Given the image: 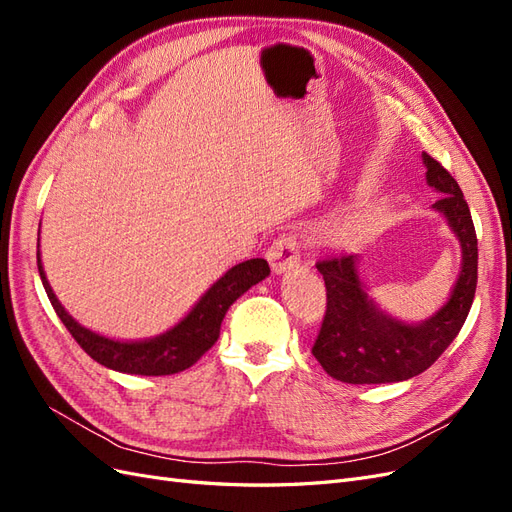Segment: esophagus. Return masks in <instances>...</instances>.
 <instances>
[{
  "label": "esophagus",
  "instance_id": "34e87169",
  "mask_svg": "<svg viewBox=\"0 0 512 512\" xmlns=\"http://www.w3.org/2000/svg\"><path fill=\"white\" fill-rule=\"evenodd\" d=\"M267 258L271 262V269L275 273H284L292 267L299 265L301 254H299V243L294 241L292 235H282L277 241H273V245L269 247Z\"/></svg>",
  "mask_w": 512,
  "mask_h": 512
}]
</instances>
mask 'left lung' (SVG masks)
I'll return each mask as SVG.
<instances>
[{
	"instance_id": "left-lung-1",
	"label": "left lung",
	"mask_w": 512,
	"mask_h": 512,
	"mask_svg": "<svg viewBox=\"0 0 512 512\" xmlns=\"http://www.w3.org/2000/svg\"><path fill=\"white\" fill-rule=\"evenodd\" d=\"M427 183L440 192V211L461 243V271L451 297L436 314L406 324L371 301L359 277V256H329L316 262L327 286V312L312 354L335 380L348 384L401 382L421 374L451 346L466 322L478 280V241L470 207L453 175L423 153Z\"/></svg>"
}]
</instances>
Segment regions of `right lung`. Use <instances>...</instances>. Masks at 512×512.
Returning <instances> with one entry per match:
<instances>
[{"label":"right lung","mask_w":512,"mask_h":512,"mask_svg":"<svg viewBox=\"0 0 512 512\" xmlns=\"http://www.w3.org/2000/svg\"><path fill=\"white\" fill-rule=\"evenodd\" d=\"M38 271L53 309L57 312L59 320L64 322V327L70 331V335L76 339V344L100 365L115 371H123V374L138 376H170L192 367L200 356L218 342L220 327L228 307L235 303L243 292L265 280L271 273L269 262L265 258L239 262V265L228 269L220 280L200 297V301L192 307V312L179 324H175L173 329L153 339H143V342H119V339H108L104 335L81 327V324L61 307L49 280H46L44 275L40 250Z\"/></svg>","instance_id":"1"}]
</instances>
